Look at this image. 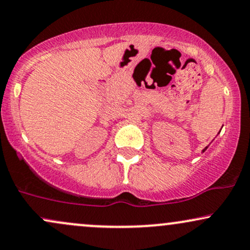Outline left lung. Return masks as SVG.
Here are the masks:
<instances>
[{
  "mask_svg": "<svg viewBox=\"0 0 250 250\" xmlns=\"http://www.w3.org/2000/svg\"><path fill=\"white\" fill-rule=\"evenodd\" d=\"M207 148H208V147H206L205 149H203V150H202V153H205V150H206V149H207Z\"/></svg>",
  "mask_w": 250,
  "mask_h": 250,
  "instance_id": "1",
  "label": "left lung"
}]
</instances>
